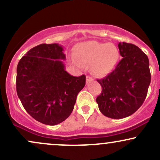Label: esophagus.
<instances>
[{"label": "esophagus", "instance_id": "esophagus-1", "mask_svg": "<svg viewBox=\"0 0 160 160\" xmlns=\"http://www.w3.org/2000/svg\"><path fill=\"white\" fill-rule=\"evenodd\" d=\"M92 80H93V79L91 77H89V76H86V82H87L92 81Z\"/></svg>", "mask_w": 160, "mask_h": 160}]
</instances>
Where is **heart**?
Segmentation results:
<instances>
[{"label":"heart","instance_id":"heart-1","mask_svg":"<svg viewBox=\"0 0 160 160\" xmlns=\"http://www.w3.org/2000/svg\"><path fill=\"white\" fill-rule=\"evenodd\" d=\"M74 57L78 67L82 68L83 65H90L92 74L102 78L114 68L119 58V51L113 43L91 40L75 46Z\"/></svg>","mask_w":160,"mask_h":160}]
</instances>
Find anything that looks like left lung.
<instances>
[{
    "label": "left lung",
    "mask_w": 160,
    "mask_h": 160,
    "mask_svg": "<svg viewBox=\"0 0 160 160\" xmlns=\"http://www.w3.org/2000/svg\"><path fill=\"white\" fill-rule=\"evenodd\" d=\"M122 59L105 78L97 80L102 93L96 102L102 114L122 119L133 114L144 103L151 76L148 57L132 43L120 42Z\"/></svg>",
    "instance_id": "left-lung-1"
}]
</instances>
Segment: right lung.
<instances>
[{
  "label": "right lung",
  "instance_id": "1",
  "mask_svg": "<svg viewBox=\"0 0 160 160\" xmlns=\"http://www.w3.org/2000/svg\"><path fill=\"white\" fill-rule=\"evenodd\" d=\"M59 59H65L58 43L31 49L17 65L16 92L24 108L34 120L49 126L63 122L74 109L86 76L74 77Z\"/></svg>",
  "mask_w": 160,
  "mask_h": 160
}]
</instances>
